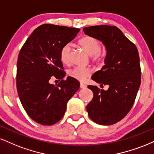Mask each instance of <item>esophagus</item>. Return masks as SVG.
Returning <instances> with one entry per match:
<instances>
[{"label":"esophagus","instance_id":"esophagus-1","mask_svg":"<svg viewBox=\"0 0 154 154\" xmlns=\"http://www.w3.org/2000/svg\"><path fill=\"white\" fill-rule=\"evenodd\" d=\"M86 87H87L86 85H85L84 83H80V88H81L84 89V88H86Z\"/></svg>","mask_w":154,"mask_h":154}]
</instances>
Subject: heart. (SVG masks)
Here are the masks:
<instances>
[{
  "mask_svg": "<svg viewBox=\"0 0 154 154\" xmlns=\"http://www.w3.org/2000/svg\"><path fill=\"white\" fill-rule=\"evenodd\" d=\"M78 43L89 56H91L94 61H100L105 57V52L100 50L101 45L100 41L95 37L85 35L79 40ZM70 51L71 46L69 44L64 45L60 51V60L62 63L65 65L70 63ZM91 73V70L79 67L74 68L68 71L70 77L81 81H84L86 78L90 76Z\"/></svg>",
  "mask_w": 154,
  "mask_h": 154,
  "instance_id": "1",
  "label": "heart"
}]
</instances>
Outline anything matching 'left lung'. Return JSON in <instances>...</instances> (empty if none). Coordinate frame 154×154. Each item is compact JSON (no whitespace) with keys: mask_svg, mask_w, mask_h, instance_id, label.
Listing matches in <instances>:
<instances>
[{"mask_svg":"<svg viewBox=\"0 0 154 154\" xmlns=\"http://www.w3.org/2000/svg\"><path fill=\"white\" fill-rule=\"evenodd\" d=\"M86 35L95 37L105 45L104 65L92 75V80L108 90L88 86L94 93L86 106L88 116L104 126L114 124L131 109L141 85V67L137 48L116 26L101 25L83 28Z\"/></svg>","mask_w":154,"mask_h":154,"instance_id":"8db88e82","label":"left lung"}]
</instances>
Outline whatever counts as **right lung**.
Masks as SVG:
<instances>
[{"label":"right lung","instance_id":"1","mask_svg":"<svg viewBox=\"0 0 154 154\" xmlns=\"http://www.w3.org/2000/svg\"><path fill=\"white\" fill-rule=\"evenodd\" d=\"M80 29L52 24L41 25L26 40L18 55L16 86L21 104L31 119L51 126L63 116L68 100L80 83L68 76L60 60V51L77 35ZM62 81L56 86L50 83Z\"/></svg>","mask_w":154,"mask_h":154}]
</instances>
